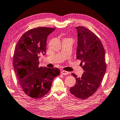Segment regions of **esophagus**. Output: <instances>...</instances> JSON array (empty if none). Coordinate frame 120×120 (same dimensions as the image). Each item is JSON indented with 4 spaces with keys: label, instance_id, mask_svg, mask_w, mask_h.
I'll return each instance as SVG.
<instances>
[{
    "label": "esophagus",
    "instance_id": "34e87169",
    "mask_svg": "<svg viewBox=\"0 0 120 120\" xmlns=\"http://www.w3.org/2000/svg\"><path fill=\"white\" fill-rule=\"evenodd\" d=\"M61 73V74L64 75H67L68 74H69V72L68 71H65V70H62Z\"/></svg>",
    "mask_w": 120,
    "mask_h": 120
}]
</instances>
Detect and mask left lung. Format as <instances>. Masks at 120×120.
Wrapping results in <instances>:
<instances>
[{
  "instance_id": "1",
  "label": "left lung",
  "mask_w": 120,
  "mask_h": 120,
  "mask_svg": "<svg viewBox=\"0 0 120 120\" xmlns=\"http://www.w3.org/2000/svg\"><path fill=\"white\" fill-rule=\"evenodd\" d=\"M78 31L77 59L84 63L82 77L70 88V92L77 98L86 99L94 94L101 84L106 70L105 52L100 39L88 28L82 26L76 27Z\"/></svg>"
}]
</instances>
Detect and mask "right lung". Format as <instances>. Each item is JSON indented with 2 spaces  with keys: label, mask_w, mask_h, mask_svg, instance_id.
Returning a JSON list of instances; mask_svg holds the SVG:
<instances>
[{
  "label": "right lung",
  "mask_w": 120,
  "mask_h": 120,
  "mask_svg": "<svg viewBox=\"0 0 120 120\" xmlns=\"http://www.w3.org/2000/svg\"><path fill=\"white\" fill-rule=\"evenodd\" d=\"M55 28L38 27L28 30L19 38L14 51L13 66L23 92L31 98H41L50 90L56 68L38 66L39 56L45 54L48 36Z\"/></svg>",
  "instance_id": "obj_1"
}]
</instances>
